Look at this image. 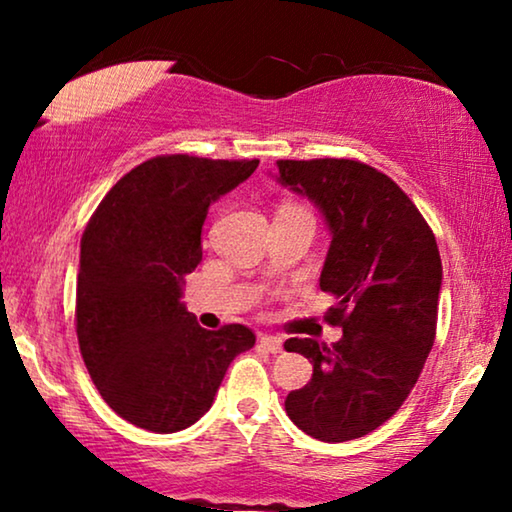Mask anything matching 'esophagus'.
Instances as JSON below:
<instances>
[{"mask_svg": "<svg viewBox=\"0 0 512 512\" xmlns=\"http://www.w3.org/2000/svg\"><path fill=\"white\" fill-rule=\"evenodd\" d=\"M261 345L268 349L270 354H279L284 349V342L282 338H277V335H261Z\"/></svg>", "mask_w": 512, "mask_h": 512, "instance_id": "obj_1", "label": "esophagus"}]
</instances>
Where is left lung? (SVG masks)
<instances>
[{
    "mask_svg": "<svg viewBox=\"0 0 512 512\" xmlns=\"http://www.w3.org/2000/svg\"><path fill=\"white\" fill-rule=\"evenodd\" d=\"M279 181L326 216L331 247L321 291L338 298L331 347L286 340L312 380L286 396L291 422L324 443L366 436L396 415L436 340L443 265L436 235L394 179L361 160H277Z\"/></svg>",
    "mask_w": 512,
    "mask_h": 512,
    "instance_id": "8db88e82",
    "label": "left lung"
}]
</instances>
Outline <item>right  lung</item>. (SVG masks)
Segmentation results:
<instances>
[{
    "mask_svg": "<svg viewBox=\"0 0 512 512\" xmlns=\"http://www.w3.org/2000/svg\"><path fill=\"white\" fill-rule=\"evenodd\" d=\"M258 160L188 153L144 160L111 186L81 237L76 338L97 391L116 415L153 433L198 422L237 354L242 324L207 331L181 303L202 261L209 205L251 177Z\"/></svg>",
    "mask_w": 512,
    "mask_h": 512,
    "instance_id": "1",
    "label": "right lung"
}]
</instances>
